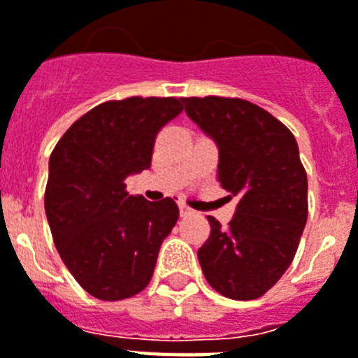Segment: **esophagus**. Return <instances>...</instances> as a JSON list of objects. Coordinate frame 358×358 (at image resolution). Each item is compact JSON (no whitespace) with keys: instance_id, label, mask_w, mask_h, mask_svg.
Segmentation results:
<instances>
[{"instance_id":"34e87169","label":"esophagus","mask_w":358,"mask_h":358,"mask_svg":"<svg viewBox=\"0 0 358 358\" xmlns=\"http://www.w3.org/2000/svg\"><path fill=\"white\" fill-rule=\"evenodd\" d=\"M180 215L182 217H189V215H193V209L187 208V206H180Z\"/></svg>"}]
</instances>
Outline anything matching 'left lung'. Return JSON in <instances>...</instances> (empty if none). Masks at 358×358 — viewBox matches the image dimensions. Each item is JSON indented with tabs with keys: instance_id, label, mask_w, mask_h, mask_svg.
Here are the masks:
<instances>
[{
	"instance_id": "8db88e82",
	"label": "left lung",
	"mask_w": 358,
	"mask_h": 358,
	"mask_svg": "<svg viewBox=\"0 0 358 358\" xmlns=\"http://www.w3.org/2000/svg\"><path fill=\"white\" fill-rule=\"evenodd\" d=\"M185 112L217 141V178L239 196L226 228L208 215L211 234L199 261L208 283L231 300H255L280 281L303 234L307 173L281 121L239 97H184Z\"/></svg>"
}]
</instances>
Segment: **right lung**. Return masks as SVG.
Here are the masks:
<instances>
[{
  "mask_svg": "<svg viewBox=\"0 0 358 358\" xmlns=\"http://www.w3.org/2000/svg\"><path fill=\"white\" fill-rule=\"evenodd\" d=\"M182 110L176 97L106 101L78 117L51 152L49 228L64 264L94 298L127 300L152 278L178 206L130 194L124 178L149 169L156 136Z\"/></svg>",
  "mask_w": 358,
  "mask_h": 358,
  "instance_id": "1",
  "label": "right lung"
}]
</instances>
